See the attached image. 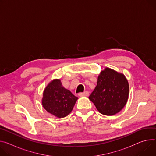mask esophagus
Instances as JSON below:
<instances>
[{
	"label": "esophagus",
	"instance_id": "34e87169",
	"mask_svg": "<svg viewBox=\"0 0 156 156\" xmlns=\"http://www.w3.org/2000/svg\"><path fill=\"white\" fill-rule=\"evenodd\" d=\"M78 96L80 97H81V96H89V92L86 91H84L83 93H78Z\"/></svg>",
	"mask_w": 156,
	"mask_h": 156
}]
</instances>
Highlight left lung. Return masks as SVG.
Instances as JSON below:
<instances>
[{
    "mask_svg": "<svg viewBox=\"0 0 156 156\" xmlns=\"http://www.w3.org/2000/svg\"><path fill=\"white\" fill-rule=\"evenodd\" d=\"M129 88L128 81L123 74L106 68L98 76L97 85L89 99L102 115H115L126 105Z\"/></svg>",
    "mask_w": 156,
    "mask_h": 156,
    "instance_id": "obj_1",
    "label": "left lung"
}]
</instances>
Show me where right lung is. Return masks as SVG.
<instances>
[{"label":"right lung","mask_w":156,"mask_h":156,"mask_svg":"<svg viewBox=\"0 0 156 156\" xmlns=\"http://www.w3.org/2000/svg\"><path fill=\"white\" fill-rule=\"evenodd\" d=\"M78 97L65 89L60 80L55 79L45 88L42 98V105L50 114L62 118L72 112Z\"/></svg>","instance_id":"right-lung-1"}]
</instances>
